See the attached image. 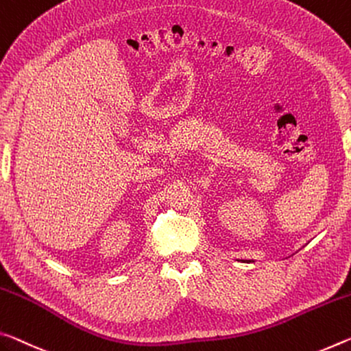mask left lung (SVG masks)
Here are the masks:
<instances>
[{
  "instance_id": "obj_1",
  "label": "left lung",
  "mask_w": 351,
  "mask_h": 351,
  "mask_svg": "<svg viewBox=\"0 0 351 351\" xmlns=\"http://www.w3.org/2000/svg\"><path fill=\"white\" fill-rule=\"evenodd\" d=\"M243 263H253V261H243Z\"/></svg>"
}]
</instances>
